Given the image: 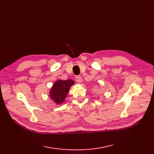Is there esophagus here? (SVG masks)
Instances as JSON below:
<instances>
[{"label":"esophagus","mask_w":154,"mask_h":154,"mask_svg":"<svg viewBox=\"0 0 154 154\" xmlns=\"http://www.w3.org/2000/svg\"><path fill=\"white\" fill-rule=\"evenodd\" d=\"M75 79L78 83H82V78L80 75H77L75 77Z\"/></svg>","instance_id":"esophagus-1"}]
</instances>
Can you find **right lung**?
<instances>
[{
  "label": "right lung",
  "instance_id": "obj_1",
  "mask_svg": "<svg viewBox=\"0 0 154 154\" xmlns=\"http://www.w3.org/2000/svg\"><path fill=\"white\" fill-rule=\"evenodd\" d=\"M74 83V82L71 80H58L56 82L50 91V96L51 98L56 102L57 104L62 103L66 97L69 88Z\"/></svg>",
  "mask_w": 154,
  "mask_h": 154
}]
</instances>
